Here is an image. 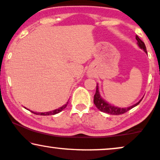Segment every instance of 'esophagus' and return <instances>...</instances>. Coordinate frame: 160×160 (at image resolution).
Masks as SVG:
<instances>
[{
  "label": "esophagus",
  "mask_w": 160,
  "mask_h": 160,
  "mask_svg": "<svg viewBox=\"0 0 160 160\" xmlns=\"http://www.w3.org/2000/svg\"><path fill=\"white\" fill-rule=\"evenodd\" d=\"M89 75H90V76H92V74H90V73Z\"/></svg>",
  "instance_id": "obj_1"
}]
</instances>
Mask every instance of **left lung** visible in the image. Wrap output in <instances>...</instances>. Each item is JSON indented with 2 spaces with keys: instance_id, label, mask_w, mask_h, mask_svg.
Segmentation results:
<instances>
[{
  "instance_id": "left-lung-1",
  "label": "left lung",
  "mask_w": 160,
  "mask_h": 160,
  "mask_svg": "<svg viewBox=\"0 0 160 160\" xmlns=\"http://www.w3.org/2000/svg\"><path fill=\"white\" fill-rule=\"evenodd\" d=\"M136 39H137V41L138 46L140 47L141 49H142V50L145 51V52L148 53L147 50H146V47H145V43H144L143 41L139 38V36H138V35H136ZM142 99L139 102H138L137 104H133V105L131 106V107L123 108L116 107V106H113V105H112V104L108 103L107 102L104 101L103 98L101 97V96H100V93H99V90H98V86L97 84H96V93H95V95H94L93 102H94V104H95V105L96 106V108H97L98 109L100 110V111L104 112V113H106L111 114V115H120V114H123V113H126V112L128 111V110H130L133 108H134L137 105H138V104L140 103Z\"/></svg>"
}]
</instances>
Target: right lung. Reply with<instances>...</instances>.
Segmentation results:
<instances>
[{
	"instance_id": "right-lung-1",
	"label": "right lung",
	"mask_w": 160,
	"mask_h": 160,
	"mask_svg": "<svg viewBox=\"0 0 160 160\" xmlns=\"http://www.w3.org/2000/svg\"><path fill=\"white\" fill-rule=\"evenodd\" d=\"M68 102H67V103L65 104L64 105H63L62 107L59 108H58V109H56V110H52V111H49V112H46V113H36V112H33V111H31V112H32V113H34V114H36V115H41V116L55 115V114H57V113H60L61 111H62V110H64V108L67 107V105H68ZM24 108H25V107H24Z\"/></svg>"
}]
</instances>
